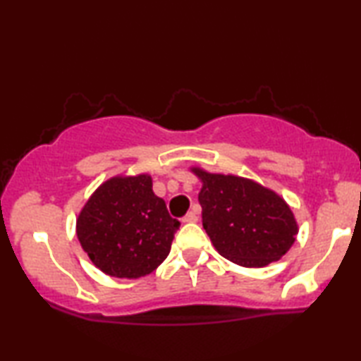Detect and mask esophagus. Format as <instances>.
<instances>
[{"mask_svg":"<svg viewBox=\"0 0 361 361\" xmlns=\"http://www.w3.org/2000/svg\"><path fill=\"white\" fill-rule=\"evenodd\" d=\"M197 219H199L197 213L192 210V212H188L186 213V216L183 218V223H197Z\"/></svg>","mask_w":361,"mask_h":361,"instance_id":"34e87169","label":"esophagus"}]
</instances>
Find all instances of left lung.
Listing matches in <instances>:
<instances>
[{"label":"left lung","instance_id":"8db88e82","mask_svg":"<svg viewBox=\"0 0 361 361\" xmlns=\"http://www.w3.org/2000/svg\"><path fill=\"white\" fill-rule=\"evenodd\" d=\"M191 172L202 181V224L216 252L243 267H264L288 252L298 223L283 197L250 178Z\"/></svg>","mask_w":361,"mask_h":361}]
</instances>
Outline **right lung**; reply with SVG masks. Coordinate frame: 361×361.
<instances>
[{"instance_id":"add662e5","label":"right lung","mask_w":361,"mask_h":361,"mask_svg":"<svg viewBox=\"0 0 361 361\" xmlns=\"http://www.w3.org/2000/svg\"><path fill=\"white\" fill-rule=\"evenodd\" d=\"M178 228L164 199L152 192L148 173L102 183L76 218L84 252L103 274L118 279H140L157 269Z\"/></svg>"}]
</instances>
